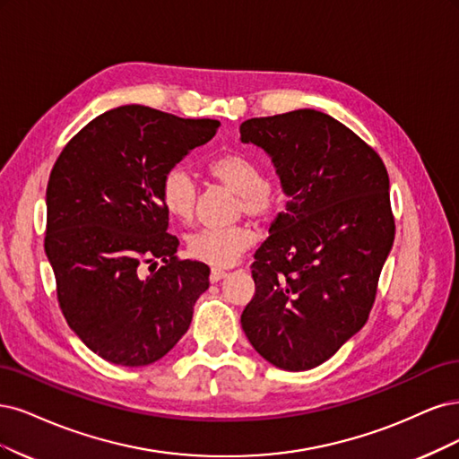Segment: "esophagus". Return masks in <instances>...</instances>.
Masks as SVG:
<instances>
[{"label": "esophagus", "instance_id": "34e87169", "mask_svg": "<svg viewBox=\"0 0 459 459\" xmlns=\"http://www.w3.org/2000/svg\"><path fill=\"white\" fill-rule=\"evenodd\" d=\"M225 276H227V271L217 269V267H213L212 273H210V280H212V282H219V280L225 278Z\"/></svg>", "mask_w": 459, "mask_h": 459}]
</instances>
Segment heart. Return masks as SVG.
Masks as SVG:
<instances>
[{"mask_svg": "<svg viewBox=\"0 0 459 459\" xmlns=\"http://www.w3.org/2000/svg\"><path fill=\"white\" fill-rule=\"evenodd\" d=\"M210 175L221 185H225L240 198L238 210L257 221H269L280 205L276 190L264 183V175L255 160L244 154L230 152L215 158ZM160 196L166 212L188 223L195 217L198 186L188 169L175 166L161 177ZM255 242V230L249 225H232L225 229H202L186 238L190 257L204 261L213 267H229L246 249Z\"/></svg>", "mask_w": 459, "mask_h": 459, "instance_id": "b5f03b06", "label": "heart"}]
</instances>
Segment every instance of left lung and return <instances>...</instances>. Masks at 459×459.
Listing matches in <instances>:
<instances>
[{
  "label": "left lung",
  "mask_w": 459,
  "mask_h": 459,
  "mask_svg": "<svg viewBox=\"0 0 459 459\" xmlns=\"http://www.w3.org/2000/svg\"><path fill=\"white\" fill-rule=\"evenodd\" d=\"M269 154L290 196L255 251V295L242 313L249 343L276 368L310 369L368 320L394 240L379 154L332 116L301 108L240 126Z\"/></svg>",
  "instance_id": "obj_1"
}]
</instances>
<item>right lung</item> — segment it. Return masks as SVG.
<instances>
[{"mask_svg":"<svg viewBox=\"0 0 459 459\" xmlns=\"http://www.w3.org/2000/svg\"><path fill=\"white\" fill-rule=\"evenodd\" d=\"M217 120L141 105L97 116L56 158L48 183L46 254L72 332L100 359L146 366L186 333L210 267L177 259L161 177L213 139ZM154 258L165 261L155 269ZM149 262L153 273L146 275Z\"/></svg>","mask_w":459,"mask_h":459,"instance_id":"1","label":"right lung"}]
</instances>
